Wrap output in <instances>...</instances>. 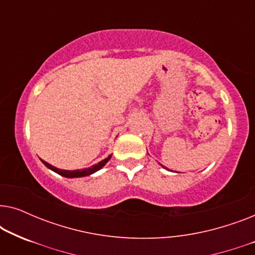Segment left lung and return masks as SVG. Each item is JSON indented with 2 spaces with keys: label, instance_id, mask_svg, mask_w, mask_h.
<instances>
[{
  "label": "left lung",
  "instance_id": "1",
  "mask_svg": "<svg viewBox=\"0 0 255 255\" xmlns=\"http://www.w3.org/2000/svg\"><path fill=\"white\" fill-rule=\"evenodd\" d=\"M160 166H161V167H163V168H166V169H167V167H165V166H162V165H161V163H160Z\"/></svg>",
  "mask_w": 255,
  "mask_h": 255
}]
</instances>
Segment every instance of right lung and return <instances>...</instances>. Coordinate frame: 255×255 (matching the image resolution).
Returning a JSON list of instances; mask_svg holds the SVG:
<instances>
[{
    "label": "right lung",
    "mask_w": 255,
    "mask_h": 255,
    "mask_svg": "<svg viewBox=\"0 0 255 255\" xmlns=\"http://www.w3.org/2000/svg\"><path fill=\"white\" fill-rule=\"evenodd\" d=\"M111 156H113V154L108 155L106 159L101 160L100 162L95 163V165L90 166L88 167V168H82V169H74V170H66V169H60V168H57V167L52 166L51 163H48L46 161H44V160H41V162L44 163L45 166L47 167L48 169L53 170V172H55L57 174H59V175L61 176H65V177H68V179H74V177H83V176H89L92 175V174L96 173L97 170H100L101 168H103L104 166L107 165V162L109 161V160L111 159Z\"/></svg>",
    "instance_id": "add662e5"
}]
</instances>
